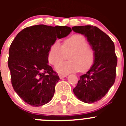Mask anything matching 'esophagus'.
<instances>
[{
    "label": "esophagus",
    "mask_w": 126,
    "mask_h": 126,
    "mask_svg": "<svg viewBox=\"0 0 126 126\" xmlns=\"http://www.w3.org/2000/svg\"><path fill=\"white\" fill-rule=\"evenodd\" d=\"M67 76V75H64V74H59V77L60 79H63V78H64V77H66Z\"/></svg>",
    "instance_id": "1"
}]
</instances>
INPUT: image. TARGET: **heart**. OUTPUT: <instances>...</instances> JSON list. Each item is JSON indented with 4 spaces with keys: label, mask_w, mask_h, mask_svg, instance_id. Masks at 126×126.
<instances>
[{
    "label": "heart",
    "mask_w": 126,
    "mask_h": 126,
    "mask_svg": "<svg viewBox=\"0 0 126 126\" xmlns=\"http://www.w3.org/2000/svg\"><path fill=\"white\" fill-rule=\"evenodd\" d=\"M69 62L61 63L65 55ZM96 54L93 48L88 45L87 39L82 35H71L64 39L62 45L55 42L48 52L47 58L49 63L56 66V70L60 73L87 72L93 66L95 61Z\"/></svg>",
    "instance_id": "b5f03b06"
}]
</instances>
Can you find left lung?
<instances>
[{"instance_id": "obj_1", "label": "left lung", "mask_w": 126, "mask_h": 126, "mask_svg": "<svg viewBox=\"0 0 126 126\" xmlns=\"http://www.w3.org/2000/svg\"><path fill=\"white\" fill-rule=\"evenodd\" d=\"M75 32L84 35L96 54L93 66L85 74L80 76L74 93L81 101L94 103L105 96L116 78L117 57L111 38L97 27L74 26Z\"/></svg>"}]
</instances>
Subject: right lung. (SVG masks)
<instances>
[{
    "mask_svg": "<svg viewBox=\"0 0 126 126\" xmlns=\"http://www.w3.org/2000/svg\"><path fill=\"white\" fill-rule=\"evenodd\" d=\"M67 26L36 25L24 29L9 49L8 68L14 90L27 104L39 107L51 101L59 76L48 64L50 46L68 36Z\"/></svg>",
    "mask_w": 126,
    "mask_h": 126,
    "instance_id": "obj_1",
    "label": "right lung"
}]
</instances>
